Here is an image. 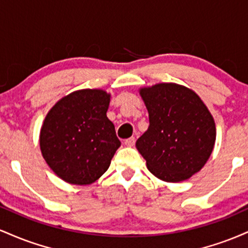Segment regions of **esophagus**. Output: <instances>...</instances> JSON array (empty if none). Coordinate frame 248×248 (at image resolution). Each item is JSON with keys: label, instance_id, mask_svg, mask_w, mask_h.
Here are the masks:
<instances>
[{"label": "esophagus", "instance_id": "esophagus-1", "mask_svg": "<svg viewBox=\"0 0 248 248\" xmlns=\"http://www.w3.org/2000/svg\"><path fill=\"white\" fill-rule=\"evenodd\" d=\"M124 144H126L127 147H133L134 144H135V138H130L124 140Z\"/></svg>", "mask_w": 248, "mask_h": 248}]
</instances>
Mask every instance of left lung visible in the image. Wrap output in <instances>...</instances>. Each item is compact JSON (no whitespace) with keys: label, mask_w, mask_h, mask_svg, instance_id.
Segmentation results:
<instances>
[{"label":"left lung","mask_w":248,"mask_h":248,"mask_svg":"<svg viewBox=\"0 0 248 248\" xmlns=\"http://www.w3.org/2000/svg\"><path fill=\"white\" fill-rule=\"evenodd\" d=\"M149 127L136 149L155 177L169 183L186 181L202 169L216 142L215 119L195 91L175 82L139 90Z\"/></svg>","instance_id":"left-lung-1"}]
</instances>
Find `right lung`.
Returning <instances> with one entry per match:
<instances>
[{
  "label": "right lung",
  "mask_w": 248,
  "mask_h": 248,
  "mask_svg": "<svg viewBox=\"0 0 248 248\" xmlns=\"http://www.w3.org/2000/svg\"><path fill=\"white\" fill-rule=\"evenodd\" d=\"M110 93L84 88L62 96L43 121L42 156L66 183L88 186L107 171L121 142L107 118Z\"/></svg>",
  "instance_id": "obj_1"
}]
</instances>
